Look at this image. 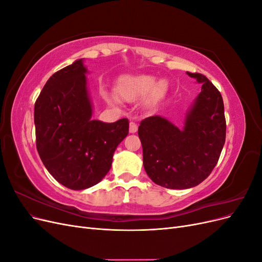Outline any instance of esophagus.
Here are the masks:
<instances>
[{
	"instance_id": "obj_1",
	"label": "esophagus",
	"mask_w": 262,
	"mask_h": 262,
	"mask_svg": "<svg viewBox=\"0 0 262 262\" xmlns=\"http://www.w3.org/2000/svg\"><path fill=\"white\" fill-rule=\"evenodd\" d=\"M130 132L131 133H136L138 131V124L136 122H130Z\"/></svg>"
}]
</instances>
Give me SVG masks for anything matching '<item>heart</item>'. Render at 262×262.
<instances>
[{
  "instance_id": "1",
  "label": "heart",
  "mask_w": 262,
  "mask_h": 262,
  "mask_svg": "<svg viewBox=\"0 0 262 262\" xmlns=\"http://www.w3.org/2000/svg\"><path fill=\"white\" fill-rule=\"evenodd\" d=\"M162 91V84L158 83L154 76L140 74L124 76L117 85L118 95L122 99L133 101L146 96L152 92V95H156Z\"/></svg>"
}]
</instances>
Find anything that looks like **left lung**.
<instances>
[{"mask_svg": "<svg viewBox=\"0 0 262 262\" xmlns=\"http://www.w3.org/2000/svg\"><path fill=\"white\" fill-rule=\"evenodd\" d=\"M187 74L201 84V92L186 113L184 128L161 116L145 118L139 126L144 169L156 185L168 189L201 184L215 167L225 143L221 93L204 75Z\"/></svg>", "mask_w": 262, "mask_h": 262, "instance_id": "1", "label": "left lung"}]
</instances>
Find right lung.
<instances>
[{
	"label": "right lung",
	"instance_id": "add662e5",
	"mask_svg": "<svg viewBox=\"0 0 262 262\" xmlns=\"http://www.w3.org/2000/svg\"><path fill=\"white\" fill-rule=\"evenodd\" d=\"M86 73L83 59L55 72L35 104L38 154L50 175L72 190L98 184L129 133L126 118L113 123L93 120Z\"/></svg>",
	"mask_w": 262,
	"mask_h": 262
}]
</instances>
